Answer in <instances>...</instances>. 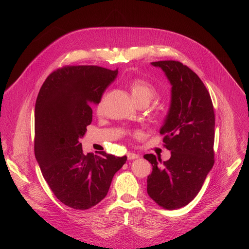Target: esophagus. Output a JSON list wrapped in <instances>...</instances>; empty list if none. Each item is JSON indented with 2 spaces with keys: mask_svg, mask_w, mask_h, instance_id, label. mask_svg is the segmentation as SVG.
<instances>
[{
  "mask_svg": "<svg viewBox=\"0 0 249 249\" xmlns=\"http://www.w3.org/2000/svg\"><path fill=\"white\" fill-rule=\"evenodd\" d=\"M126 156H127V159L128 160H134V159H138L140 156L136 153H133V152H127L126 153Z\"/></svg>",
  "mask_w": 249,
  "mask_h": 249,
  "instance_id": "1",
  "label": "esophagus"
}]
</instances>
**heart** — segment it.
Segmentation results:
<instances>
[{
  "label": "heart",
  "instance_id": "b5f03b06",
  "mask_svg": "<svg viewBox=\"0 0 249 249\" xmlns=\"http://www.w3.org/2000/svg\"><path fill=\"white\" fill-rule=\"evenodd\" d=\"M131 96L136 104L139 103H148L157 95L156 87L149 81L143 78H135L132 79L128 84ZM103 99H101L98 103L97 108L100 111L102 108Z\"/></svg>",
  "mask_w": 249,
  "mask_h": 249
}]
</instances>
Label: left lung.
<instances>
[{"label":"left lung","mask_w":249,"mask_h":249,"mask_svg":"<svg viewBox=\"0 0 249 249\" xmlns=\"http://www.w3.org/2000/svg\"><path fill=\"white\" fill-rule=\"evenodd\" d=\"M170 84L171 104L160 129L171 158L162 162L143 156L151 165L147 194L161 207L174 210L190 203L213 165L214 114L209 92L198 75L174 60L152 62Z\"/></svg>","instance_id":"8db88e82"}]
</instances>
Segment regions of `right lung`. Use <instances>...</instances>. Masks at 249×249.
Here are the masks:
<instances>
[{"label": "right lung", "instance_id": "add662e5", "mask_svg": "<svg viewBox=\"0 0 249 249\" xmlns=\"http://www.w3.org/2000/svg\"><path fill=\"white\" fill-rule=\"evenodd\" d=\"M118 70L67 66L52 72L37 96L35 153L42 175L65 205L86 210L107 196L114 175L127 157L82 152L79 142L92 123L90 105L99 103Z\"/></svg>", "mask_w": 249, "mask_h": 249}]
</instances>
